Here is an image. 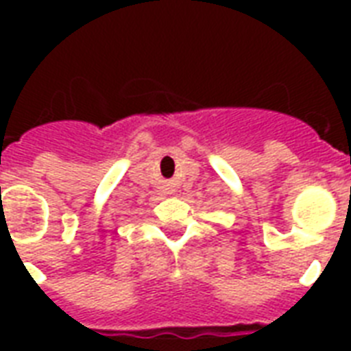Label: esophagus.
I'll use <instances>...</instances> for the list:
<instances>
[{"label": "esophagus", "instance_id": "1", "mask_svg": "<svg viewBox=\"0 0 351 351\" xmlns=\"http://www.w3.org/2000/svg\"><path fill=\"white\" fill-rule=\"evenodd\" d=\"M164 191L167 193V195H171V193L175 191V184H173V182H164Z\"/></svg>", "mask_w": 351, "mask_h": 351}]
</instances>
